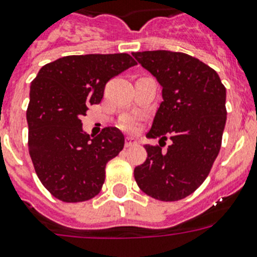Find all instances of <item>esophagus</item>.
I'll list each match as a JSON object with an SVG mask.
<instances>
[{
	"label": "esophagus",
	"instance_id": "34e87169",
	"mask_svg": "<svg viewBox=\"0 0 257 257\" xmlns=\"http://www.w3.org/2000/svg\"><path fill=\"white\" fill-rule=\"evenodd\" d=\"M138 144V142H136L135 139H133V138H126V140H124V148H128V147H134V145Z\"/></svg>",
	"mask_w": 257,
	"mask_h": 257
}]
</instances>
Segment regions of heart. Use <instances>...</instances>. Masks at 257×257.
Returning a JSON list of instances; mask_svg holds the SVG:
<instances>
[{
	"instance_id": "heart-1",
	"label": "heart",
	"mask_w": 257,
	"mask_h": 257,
	"mask_svg": "<svg viewBox=\"0 0 257 257\" xmlns=\"http://www.w3.org/2000/svg\"><path fill=\"white\" fill-rule=\"evenodd\" d=\"M119 126L122 130L127 131V133H136L142 126V117L136 114L126 115L124 118H122Z\"/></svg>"
}]
</instances>
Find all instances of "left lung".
<instances>
[{
    "instance_id": "1",
    "label": "left lung",
    "mask_w": 257,
    "mask_h": 257,
    "mask_svg": "<svg viewBox=\"0 0 257 257\" xmlns=\"http://www.w3.org/2000/svg\"><path fill=\"white\" fill-rule=\"evenodd\" d=\"M162 86L163 101L147 136L160 145H145L147 160L134 176L140 189L163 202L180 201L196 192L210 174L220 152L226 122V90L219 74L184 52H133ZM166 144V143H165Z\"/></svg>"
}]
</instances>
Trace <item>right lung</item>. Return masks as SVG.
<instances>
[{"label":"right lung","mask_w":257,"mask_h":257,"mask_svg":"<svg viewBox=\"0 0 257 257\" xmlns=\"http://www.w3.org/2000/svg\"><path fill=\"white\" fill-rule=\"evenodd\" d=\"M134 65L128 54L69 55L44 65L32 81L29 156L40 181L55 198L74 203L100 193L106 163L123 149L124 138L115 127L90 138L81 118L90 104L100 103L108 81Z\"/></svg>","instance_id":"1"}]
</instances>
